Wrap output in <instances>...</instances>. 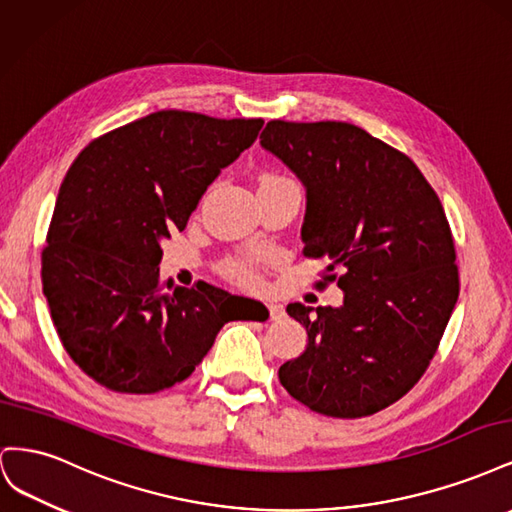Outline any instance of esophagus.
I'll return each instance as SVG.
<instances>
[{"instance_id":"1","label":"esophagus","mask_w":512,"mask_h":512,"mask_svg":"<svg viewBox=\"0 0 512 512\" xmlns=\"http://www.w3.org/2000/svg\"><path fill=\"white\" fill-rule=\"evenodd\" d=\"M267 307H269L271 320H277V318H282V316H284V305H282V303H277V301H269V303H267Z\"/></svg>"}]
</instances>
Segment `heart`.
Returning a JSON list of instances; mask_svg holds the SVG:
<instances>
[{"label": "heart", "mask_w": 512, "mask_h": 512, "mask_svg": "<svg viewBox=\"0 0 512 512\" xmlns=\"http://www.w3.org/2000/svg\"><path fill=\"white\" fill-rule=\"evenodd\" d=\"M265 179H282V177L267 175ZM258 269H260V256H256V254H239L235 258L226 260V265H224V271L243 284H256Z\"/></svg>", "instance_id": "b5f03b06"}]
</instances>
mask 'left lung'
I'll return each instance as SVG.
<instances>
[{
    "label": "left lung",
    "mask_w": 512,
    "mask_h": 512,
    "mask_svg": "<svg viewBox=\"0 0 512 512\" xmlns=\"http://www.w3.org/2000/svg\"><path fill=\"white\" fill-rule=\"evenodd\" d=\"M260 145L303 183V254L327 256L324 280L344 292L339 307H286L307 348L280 382L314 412L374 414L425 374L459 297L440 198L408 156L352 123L275 119Z\"/></svg>",
    "instance_id": "8db88e82"
}]
</instances>
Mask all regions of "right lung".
Segmentation results:
<instances>
[{"label": "right lung", "instance_id": "right-lung-1", "mask_svg": "<svg viewBox=\"0 0 512 512\" xmlns=\"http://www.w3.org/2000/svg\"><path fill=\"white\" fill-rule=\"evenodd\" d=\"M262 119L158 111L91 141L61 183L42 286L57 335L89 378L158 393L188 378L230 320L265 305L198 282H160L162 239L183 230Z\"/></svg>", "mask_w": 512, "mask_h": 512}]
</instances>
